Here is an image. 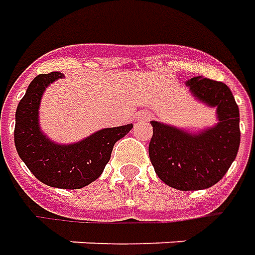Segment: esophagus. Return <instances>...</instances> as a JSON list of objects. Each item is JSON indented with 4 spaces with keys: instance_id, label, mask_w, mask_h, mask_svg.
Here are the masks:
<instances>
[{
    "instance_id": "1",
    "label": "esophagus",
    "mask_w": 255,
    "mask_h": 255,
    "mask_svg": "<svg viewBox=\"0 0 255 255\" xmlns=\"http://www.w3.org/2000/svg\"><path fill=\"white\" fill-rule=\"evenodd\" d=\"M138 120H142V122H150L152 120V113L149 112H142L138 117Z\"/></svg>"
}]
</instances>
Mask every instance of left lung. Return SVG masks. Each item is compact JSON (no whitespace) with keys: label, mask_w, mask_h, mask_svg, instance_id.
<instances>
[{"label":"left lung","mask_w":255,"mask_h":255,"mask_svg":"<svg viewBox=\"0 0 255 255\" xmlns=\"http://www.w3.org/2000/svg\"><path fill=\"white\" fill-rule=\"evenodd\" d=\"M200 102L217 108L218 124L190 133L152 122L149 157L157 177L178 190L207 189L227 174L240 145L239 108L229 87L210 78L186 81Z\"/></svg>","instance_id":"left-lung-1"}]
</instances>
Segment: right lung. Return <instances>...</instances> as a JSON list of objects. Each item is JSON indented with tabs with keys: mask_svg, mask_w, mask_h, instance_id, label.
<instances>
[{
	"mask_svg": "<svg viewBox=\"0 0 255 255\" xmlns=\"http://www.w3.org/2000/svg\"><path fill=\"white\" fill-rule=\"evenodd\" d=\"M63 77L59 72L38 74L30 83L16 109L15 146L38 181L52 188L80 189L99 178L109 163L113 146L132 124L105 128L73 145H58L41 132L38 108L48 85Z\"/></svg>",
	"mask_w": 255,
	"mask_h": 255,
	"instance_id": "1",
	"label": "right lung"
}]
</instances>
